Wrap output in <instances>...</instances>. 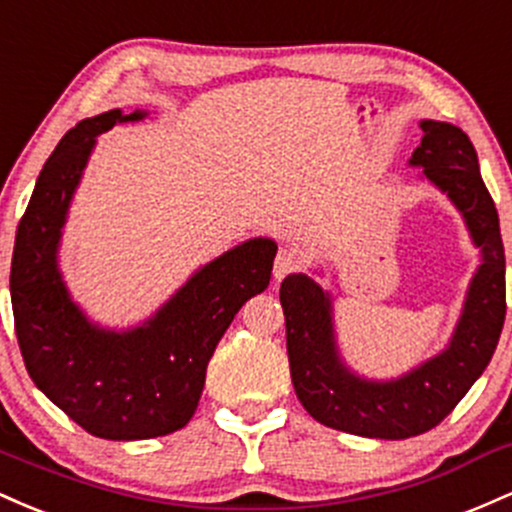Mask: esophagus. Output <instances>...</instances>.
Wrapping results in <instances>:
<instances>
[{
    "mask_svg": "<svg viewBox=\"0 0 512 512\" xmlns=\"http://www.w3.org/2000/svg\"><path fill=\"white\" fill-rule=\"evenodd\" d=\"M297 268H300V256H297L292 249H280L278 256H275V266H273L275 280H283L285 275L295 273Z\"/></svg>",
    "mask_w": 512,
    "mask_h": 512,
    "instance_id": "1",
    "label": "esophagus"
}]
</instances>
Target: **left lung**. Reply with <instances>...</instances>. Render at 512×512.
<instances>
[{
  "label": "left lung",
  "instance_id": "left-lung-1",
  "mask_svg": "<svg viewBox=\"0 0 512 512\" xmlns=\"http://www.w3.org/2000/svg\"><path fill=\"white\" fill-rule=\"evenodd\" d=\"M423 140L409 164L455 203L481 249L462 317L450 346L396 380H365L341 360L333 333L331 295L309 275L292 273L280 285L287 358L297 399L314 421L363 435L404 440L435 428L491 363L505 321V254L498 212L479 174L467 132L452 123L421 120Z\"/></svg>",
  "mask_w": 512,
  "mask_h": 512
}]
</instances>
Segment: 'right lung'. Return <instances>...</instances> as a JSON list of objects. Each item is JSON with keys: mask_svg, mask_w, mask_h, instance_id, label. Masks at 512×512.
<instances>
[{"mask_svg": "<svg viewBox=\"0 0 512 512\" xmlns=\"http://www.w3.org/2000/svg\"><path fill=\"white\" fill-rule=\"evenodd\" d=\"M145 116L113 108L62 137L40 171L11 258V307L28 375L57 409L103 440L159 438L191 421L217 343L241 304L271 283L278 251L263 237L234 246L135 329H101L86 319L57 268L62 227L96 135Z\"/></svg>", "mask_w": 512, "mask_h": 512, "instance_id": "obj_1", "label": "right lung"}]
</instances>
